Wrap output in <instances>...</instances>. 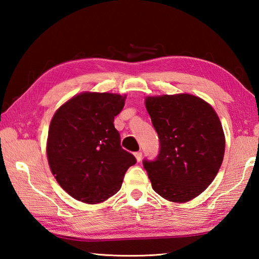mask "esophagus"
I'll return each instance as SVG.
<instances>
[{
  "instance_id": "obj_1",
  "label": "esophagus",
  "mask_w": 259,
  "mask_h": 259,
  "mask_svg": "<svg viewBox=\"0 0 259 259\" xmlns=\"http://www.w3.org/2000/svg\"><path fill=\"white\" fill-rule=\"evenodd\" d=\"M142 156H143L142 152H136V153H135V157H136V160H137V162L142 161Z\"/></svg>"
}]
</instances>
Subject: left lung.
I'll list each match as a JSON object with an SVG mask.
<instances>
[{
    "instance_id": "1",
    "label": "left lung",
    "mask_w": 259,
    "mask_h": 259,
    "mask_svg": "<svg viewBox=\"0 0 259 259\" xmlns=\"http://www.w3.org/2000/svg\"><path fill=\"white\" fill-rule=\"evenodd\" d=\"M145 106L160 138L155 161H144L152 188L185 203L205 191L225 153L222 122L211 105L191 94L147 96Z\"/></svg>"
}]
</instances>
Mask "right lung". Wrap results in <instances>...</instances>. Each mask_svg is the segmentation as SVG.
Returning a JSON list of instances; mask_svg holds the SVG:
<instances>
[{"instance_id":"add662e5","label":"right lung","mask_w":259,"mask_h":259,"mask_svg":"<svg viewBox=\"0 0 259 259\" xmlns=\"http://www.w3.org/2000/svg\"><path fill=\"white\" fill-rule=\"evenodd\" d=\"M126 95L84 91L65 102L52 116L47 139L50 170L77 201L98 204L120 191L125 171L136 163L120 145L114 117Z\"/></svg>"}]
</instances>
